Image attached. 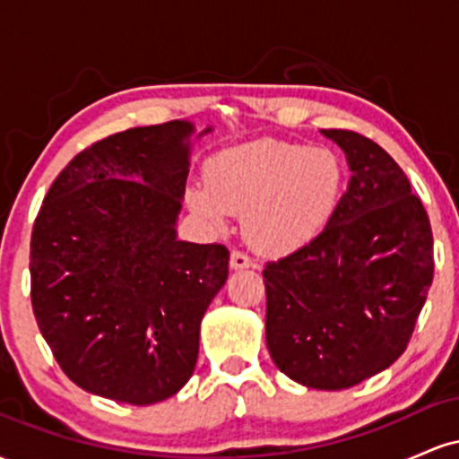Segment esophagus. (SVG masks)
<instances>
[{
    "instance_id": "34e87169",
    "label": "esophagus",
    "mask_w": 459,
    "mask_h": 459,
    "mask_svg": "<svg viewBox=\"0 0 459 459\" xmlns=\"http://www.w3.org/2000/svg\"><path fill=\"white\" fill-rule=\"evenodd\" d=\"M230 267H233V270H247V267H252V259L244 255V252L233 250L230 252Z\"/></svg>"
}]
</instances>
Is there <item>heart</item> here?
<instances>
[{
  "mask_svg": "<svg viewBox=\"0 0 459 459\" xmlns=\"http://www.w3.org/2000/svg\"><path fill=\"white\" fill-rule=\"evenodd\" d=\"M345 163L332 149L263 138L226 149L207 163V186L187 204L212 229L244 215V237L263 256L293 255L324 235L345 194Z\"/></svg>",
  "mask_w": 459,
  "mask_h": 459,
  "instance_id": "1",
  "label": "heart"
}]
</instances>
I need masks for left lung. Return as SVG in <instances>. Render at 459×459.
<instances>
[{
    "instance_id": "1",
    "label": "left lung",
    "mask_w": 459,
    "mask_h": 459,
    "mask_svg": "<svg viewBox=\"0 0 459 459\" xmlns=\"http://www.w3.org/2000/svg\"><path fill=\"white\" fill-rule=\"evenodd\" d=\"M350 183L324 235L263 270L265 341L287 377L343 391L403 354L434 278L428 212L408 177L365 135L324 129Z\"/></svg>"
}]
</instances>
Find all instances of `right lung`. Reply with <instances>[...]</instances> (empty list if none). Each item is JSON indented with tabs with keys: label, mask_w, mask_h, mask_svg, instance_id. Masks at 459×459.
<instances>
[{
	"label": "right lung",
	"mask_w": 459,
	"mask_h": 459,
	"mask_svg": "<svg viewBox=\"0 0 459 459\" xmlns=\"http://www.w3.org/2000/svg\"><path fill=\"white\" fill-rule=\"evenodd\" d=\"M212 127L200 131L203 138ZM189 120L114 134L68 161L31 230V308L83 391L151 405L186 386L229 250L177 237Z\"/></svg>",
	"instance_id": "right-lung-1"
}]
</instances>
